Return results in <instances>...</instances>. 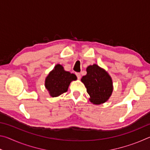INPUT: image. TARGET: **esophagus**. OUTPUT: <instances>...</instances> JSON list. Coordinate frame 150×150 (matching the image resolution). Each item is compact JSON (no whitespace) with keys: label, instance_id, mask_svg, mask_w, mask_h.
<instances>
[{"label":"esophagus","instance_id":"34e87169","mask_svg":"<svg viewBox=\"0 0 150 150\" xmlns=\"http://www.w3.org/2000/svg\"><path fill=\"white\" fill-rule=\"evenodd\" d=\"M76 76H77L78 79H81V73H76Z\"/></svg>","mask_w":150,"mask_h":150}]
</instances>
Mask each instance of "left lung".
Masks as SVG:
<instances>
[{"label": "left lung", "instance_id": "left-lung-1", "mask_svg": "<svg viewBox=\"0 0 150 150\" xmlns=\"http://www.w3.org/2000/svg\"><path fill=\"white\" fill-rule=\"evenodd\" d=\"M87 75L81 81L87 88L91 103L100 105L107 101L112 93V81L110 75L102 68L94 64L87 68Z\"/></svg>", "mask_w": 150, "mask_h": 150}]
</instances>
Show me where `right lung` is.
<instances>
[{"mask_svg":"<svg viewBox=\"0 0 150 150\" xmlns=\"http://www.w3.org/2000/svg\"><path fill=\"white\" fill-rule=\"evenodd\" d=\"M76 79L75 74L65 71L62 65L57 64L45 79V86L50 95L56 97L67 92L70 83Z\"/></svg>","mask_w":150,"mask_h":150,"instance_id":"right-lung-1","label":"right lung"}]
</instances>
